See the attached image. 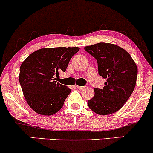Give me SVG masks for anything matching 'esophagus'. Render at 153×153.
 Listing matches in <instances>:
<instances>
[{
    "label": "esophagus",
    "mask_w": 153,
    "mask_h": 153,
    "mask_svg": "<svg viewBox=\"0 0 153 153\" xmlns=\"http://www.w3.org/2000/svg\"><path fill=\"white\" fill-rule=\"evenodd\" d=\"M76 88H77L78 89H79V90H82V89H84L85 87V86H79V85H76Z\"/></svg>",
    "instance_id": "esophagus-1"
}]
</instances>
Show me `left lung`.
Masks as SVG:
<instances>
[{
	"label": "left lung",
	"instance_id": "obj_1",
	"mask_svg": "<svg viewBox=\"0 0 153 153\" xmlns=\"http://www.w3.org/2000/svg\"><path fill=\"white\" fill-rule=\"evenodd\" d=\"M84 49L97 61L98 74L107 79L104 88H94V95L88 101V107L97 114L114 113L123 107L134 89L136 64L128 52L111 43H99Z\"/></svg>",
	"mask_w": 153,
	"mask_h": 153
}]
</instances>
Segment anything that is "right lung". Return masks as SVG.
Listing matches in <instances>:
<instances>
[{
	"label": "right lung",
	"mask_w": 153,
	"mask_h": 153,
	"mask_svg": "<svg viewBox=\"0 0 153 153\" xmlns=\"http://www.w3.org/2000/svg\"><path fill=\"white\" fill-rule=\"evenodd\" d=\"M79 48H44L35 51L20 67L19 82L26 101L32 110L44 116L62 109L71 91L57 82L59 72L66 71L70 60Z\"/></svg>",
	"instance_id": "add662e5"
}]
</instances>
